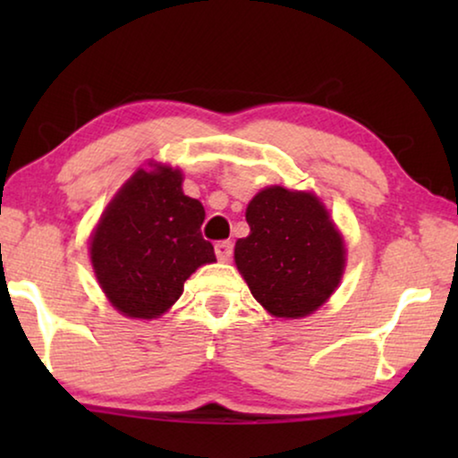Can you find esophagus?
I'll list each match as a JSON object with an SVG mask.
<instances>
[{
    "instance_id": "34e87169",
    "label": "esophagus",
    "mask_w": 458,
    "mask_h": 458,
    "mask_svg": "<svg viewBox=\"0 0 458 458\" xmlns=\"http://www.w3.org/2000/svg\"><path fill=\"white\" fill-rule=\"evenodd\" d=\"M215 254H216V259L221 260V262L231 260V256H233V243H231V242H218V243H215Z\"/></svg>"
}]
</instances>
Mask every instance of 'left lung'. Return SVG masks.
Here are the masks:
<instances>
[{
	"label": "left lung",
	"mask_w": 458,
	"mask_h": 458,
	"mask_svg": "<svg viewBox=\"0 0 458 458\" xmlns=\"http://www.w3.org/2000/svg\"><path fill=\"white\" fill-rule=\"evenodd\" d=\"M250 235L235 243V265L273 317L315 312L340 285L346 248L315 193L281 185L256 193L246 208Z\"/></svg>",
	"instance_id": "8db88e82"
}]
</instances>
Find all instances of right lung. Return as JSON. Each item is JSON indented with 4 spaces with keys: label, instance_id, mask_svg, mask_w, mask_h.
Here are the masks:
<instances>
[{
    "label": "right lung",
    "instance_id": "right-lung-1",
    "mask_svg": "<svg viewBox=\"0 0 458 458\" xmlns=\"http://www.w3.org/2000/svg\"><path fill=\"white\" fill-rule=\"evenodd\" d=\"M177 168H140L91 235V265L106 298L131 318H156L183 293L198 267L215 262L202 237L204 206L181 190Z\"/></svg>",
    "mask_w": 458,
    "mask_h": 458
}]
</instances>
